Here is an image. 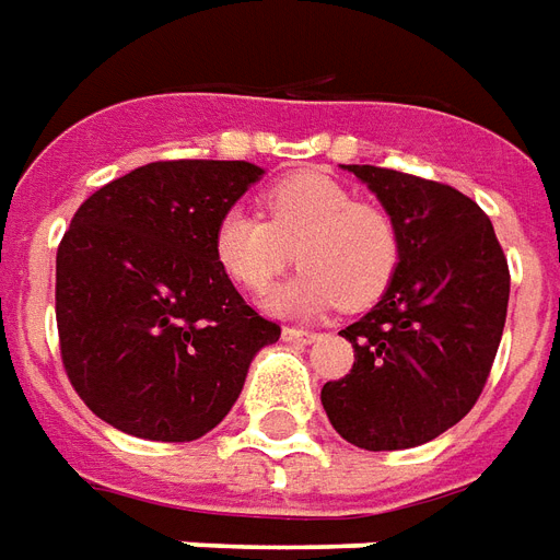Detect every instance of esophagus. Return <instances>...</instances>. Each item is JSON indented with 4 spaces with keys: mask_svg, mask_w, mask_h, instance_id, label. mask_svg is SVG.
I'll list each match as a JSON object with an SVG mask.
<instances>
[{
    "mask_svg": "<svg viewBox=\"0 0 560 560\" xmlns=\"http://www.w3.org/2000/svg\"><path fill=\"white\" fill-rule=\"evenodd\" d=\"M283 340H285V342H298V346H307V342L316 340V330H307V328H283Z\"/></svg>",
    "mask_w": 560,
    "mask_h": 560,
    "instance_id": "esophagus-1",
    "label": "esophagus"
}]
</instances>
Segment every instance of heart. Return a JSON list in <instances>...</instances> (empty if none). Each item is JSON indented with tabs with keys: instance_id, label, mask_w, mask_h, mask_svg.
<instances>
[{
	"instance_id": "heart-1",
	"label": "heart",
	"mask_w": 560,
	"mask_h": 560,
	"mask_svg": "<svg viewBox=\"0 0 560 560\" xmlns=\"http://www.w3.org/2000/svg\"><path fill=\"white\" fill-rule=\"evenodd\" d=\"M268 220L230 208L214 226V259L244 289L262 292L285 265H304L268 295V310L313 316L342 304H373L394 280L399 232L385 208L358 202L349 187L319 173L289 175L265 190Z\"/></svg>"
}]
</instances>
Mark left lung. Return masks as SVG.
Segmentation results:
<instances>
[{
    "label": "left lung",
    "instance_id": "obj_1",
    "mask_svg": "<svg viewBox=\"0 0 560 560\" xmlns=\"http://www.w3.org/2000/svg\"><path fill=\"white\" fill-rule=\"evenodd\" d=\"M342 170L394 218L399 262L382 301L342 330L354 364L322 387V406L354 447H418L459 423L487 385L508 319V259L483 208L451 185Z\"/></svg>",
    "mask_w": 560,
    "mask_h": 560
}]
</instances>
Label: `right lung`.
Returning <instances> with one entry per match:
<instances>
[{
    "label": "right lung",
    "mask_w": 560,
    "mask_h": 560,
    "mask_svg": "<svg viewBox=\"0 0 560 560\" xmlns=\"http://www.w3.org/2000/svg\"><path fill=\"white\" fill-rule=\"evenodd\" d=\"M247 161H158L77 208L56 253L65 373L97 418L149 442H194L280 340L214 259V226L262 178Z\"/></svg>",
    "instance_id": "1"
}]
</instances>
